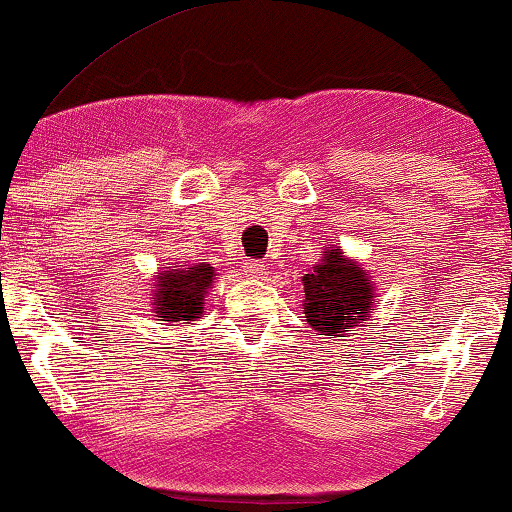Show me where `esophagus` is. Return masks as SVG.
<instances>
[{"label":"esophagus","mask_w":512,"mask_h":512,"mask_svg":"<svg viewBox=\"0 0 512 512\" xmlns=\"http://www.w3.org/2000/svg\"><path fill=\"white\" fill-rule=\"evenodd\" d=\"M265 270V261H247L244 263V272L251 277H258Z\"/></svg>","instance_id":"1"}]
</instances>
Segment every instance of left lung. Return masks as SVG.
<instances>
[{"label": "left lung", "mask_w": 512, "mask_h": 512, "mask_svg": "<svg viewBox=\"0 0 512 512\" xmlns=\"http://www.w3.org/2000/svg\"><path fill=\"white\" fill-rule=\"evenodd\" d=\"M303 314L319 335L345 338V328L366 321L375 300V286L359 265L342 258L340 249H326L319 265L303 277Z\"/></svg>", "instance_id": "8db88e82"}]
</instances>
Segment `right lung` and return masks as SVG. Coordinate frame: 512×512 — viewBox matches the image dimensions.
<instances>
[{"instance_id": "1", "label": "right lung", "mask_w": 512, "mask_h": 512, "mask_svg": "<svg viewBox=\"0 0 512 512\" xmlns=\"http://www.w3.org/2000/svg\"><path fill=\"white\" fill-rule=\"evenodd\" d=\"M214 268L209 263L172 265V270L158 272L153 289V307L160 321H191L200 319L207 291L212 289Z\"/></svg>"}]
</instances>
